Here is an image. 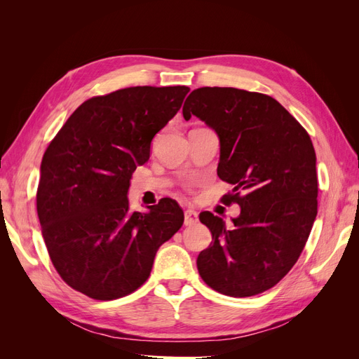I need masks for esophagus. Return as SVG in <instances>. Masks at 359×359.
Segmentation results:
<instances>
[{
    "label": "esophagus",
    "instance_id": "1",
    "mask_svg": "<svg viewBox=\"0 0 359 359\" xmlns=\"http://www.w3.org/2000/svg\"><path fill=\"white\" fill-rule=\"evenodd\" d=\"M198 223V214L196 211L193 210H186V212H184V224L186 226H193Z\"/></svg>",
    "mask_w": 359,
    "mask_h": 359
}]
</instances>
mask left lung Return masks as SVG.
I'll use <instances>...</instances> for the list:
<instances>
[{
	"mask_svg": "<svg viewBox=\"0 0 359 359\" xmlns=\"http://www.w3.org/2000/svg\"><path fill=\"white\" fill-rule=\"evenodd\" d=\"M182 115L198 116L219 136L217 175L233 186L223 201L241 206L232 229L212 212H201L212 241L198 256L199 274L227 297L262 293L295 265L318 215L311 139L273 97L245 90L198 88Z\"/></svg>",
	"mask_w": 359,
	"mask_h": 359,
	"instance_id": "obj_1",
	"label": "left lung"
}]
</instances>
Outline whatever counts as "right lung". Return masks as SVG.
<instances>
[{"label": "right lung", "instance_id": "add662e5", "mask_svg": "<svg viewBox=\"0 0 359 359\" xmlns=\"http://www.w3.org/2000/svg\"><path fill=\"white\" fill-rule=\"evenodd\" d=\"M189 86H132L83 102L49 144L37 214L61 278L93 299L128 295L149 277L158 247L184 223L169 198L133 212L132 173L177 115Z\"/></svg>", "mask_w": 359, "mask_h": 359}]
</instances>
